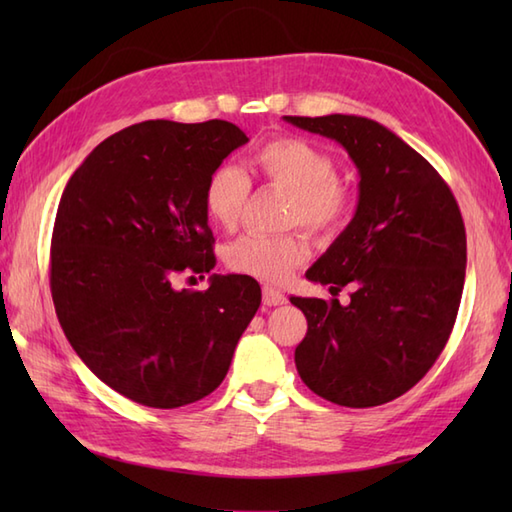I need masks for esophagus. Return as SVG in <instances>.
Segmentation results:
<instances>
[{
	"label": "esophagus",
	"instance_id": "obj_1",
	"mask_svg": "<svg viewBox=\"0 0 512 512\" xmlns=\"http://www.w3.org/2000/svg\"><path fill=\"white\" fill-rule=\"evenodd\" d=\"M286 303V295L277 288H270V286H264V306H284Z\"/></svg>",
	"mask_w": 512,
	"mask_h": 512
}]
</instances>
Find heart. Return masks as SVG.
Instances as JSON below:
<instances>
[{
    "label": "heart",
    "mask_w": 512,
    "mask_h": 512,
    "mask_svg": "<svg viewBox=\"0 0 512 512\" xmlns=\"http://www.w3.org/2000/svg\"><path fill=\"white\" fill-rule=\"evenodd\" d=\"M250 167L268 182L292 193L288 224H303L312 233L330 237L350 222L354 195L336 178V162L321 149L297 136H279L259 145L250 156ZM250 195V180L233 165L215 167L204 182L202 200L211 220L233 231L242 220ZM310 244L306 235L248 233L226 246V266L239 275L281 284L306 262Z\"/></svg>",
    "instance_id": "1"
}]
</instances>
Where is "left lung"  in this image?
<instances>
[{
	"instance_id": "8db88e82",
	"label": "left lung",
	"mask_w": 512,
	"mask_h": 512,
	"mask_svg": "<svg viewBox=\"0 0 512 512\" xmlns=\"http://www.w3.org/2000/svg\"><path fill=\"white\" fill-rule=\"evenodd\" d=\"M343 145L358 206L306 277L350 303L290 297L308 319L295 363L314 394L341 407L385 405L429 372L458 317L466 231L449 184L416 149L363 116H284Z\"/></svg>"
}]
</instances>
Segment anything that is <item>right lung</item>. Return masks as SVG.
I'll return each mask as SVG.
<instances>
[{"mask_svg":"<svg viewBox=\"0 0 512 512\" xmlns=\"http://www.w3.org/2000/svg\"><path fill=\"white\" fill-rule=\"evenodd\" d=\"M246 143L217 118L145 121L105 138L65 184L50 246L54 310L81 361L138 405L209 396L262 303L246 275L173 288L182 273L213 270L204 182Z\"/></svg>","mask_w":512,"mask_h":512,"instance_id":"add662e5","label":"right lung"}]
</instances>
